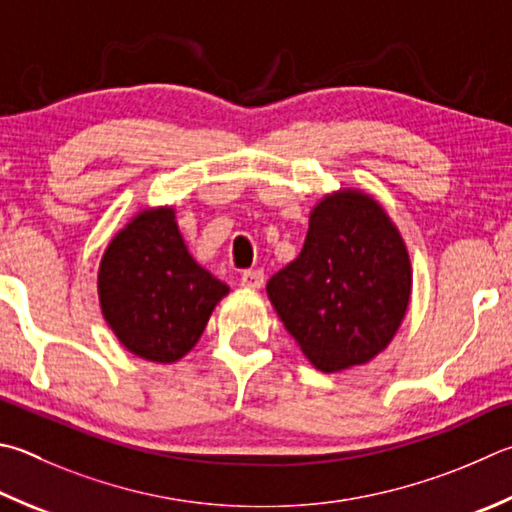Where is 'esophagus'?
<instances>
[{"mask_svg":"<svg viewBox=\"0 0 512 512\" xmlns=\"http://www.w3.org/2000/svg\"><path fill=\"white\" fill-rule=\"evenodd\" d=\"M241 286L250 288V291H257V288L264 286V273L262 271H244L241 273Z\"/></svg>","mask_w":512,"mask_h":512,"instance_id":"34e87169","label":"esophagus"}]
</instances>
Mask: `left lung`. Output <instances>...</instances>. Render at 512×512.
Returning <instances> with one entry per match:
<instances>
[{
  "instance_id": "1",
  "label": "left lung",
  "mask_w": 512,
  "mask_h": 512,
  "mask_svg": "<svg viewBox=\"0 0 512 512\" xmlns=\"http://www.w3.org/2000/svg\"><path fill=\"white\" fill-rule=\"evenodd\" d=\"M277 315L324 374L365 365L405 318L412 264L383 206L360 190L311 210L302 253L266 284Z\"/></svg>"
}]
</instances>
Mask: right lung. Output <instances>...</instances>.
I'll list each match as a JSON object with an SVG mask.
<instances>
[{"mask_svg": "<svg viewBox=\"0 0 512 512\" xmlns=\"http://www.w3.org/2000/svg\"><path fill=\"white\" fill-rule=\"evenodd\" d=\"M228 291L194 262L167 206L138 212L109 241L98 268L100 309L120 345L163 365L197 345Z\"/></svg>", "mask_w": 512, "mask_h": 512, "instance_id": "1", "label": "right lung"}]
</instances>
